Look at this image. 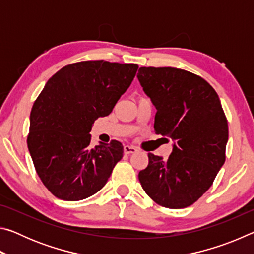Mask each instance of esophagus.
<instances>
[{"mask_svg":"<svg viewBox=\"0 0 254 254\" xmlns=\"http://www.w3.org/2000/svg\"><path fill=\"white\" fill-rule=\"evenodd\" d=\"M123 151H124V153H126V154H130V153L136 152L137 149L135 147H133V145H124Z\"/></svg>","mask_w":254,"mask_h":254,"instance_id":"esophagus-1","label":"esophagus"}]
</instances>
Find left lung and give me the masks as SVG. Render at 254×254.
Masks as SVG:
<instances>
[{"instance_id": "8db88e82", "label": "left lung", "mask_w": 254, "mask_h": 254, "mask_svg": "<svg viewBox=\"0 0 254 254\" xmlns=\"http://www.w3.org/2000/svg\"><path fill=\"white\" fill-rule=\"evenodd\" d=\"M137 79L157 109L156 134L175 141L167 160L148 153L141 186L162 207H188L225 162L229 127L221 101L204 78L179 68L141 67Z\"/></svg>"}]
</instances>
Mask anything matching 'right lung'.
Returning <instances> with one entry per match:
<instances>
[{"mask_svg": "<svg viewBox=\"0 0 254 254\" xmlns=\"http://www.w3.org/2000/svg\"><path fill=\"white\" fill-rule=\"evenodd\" d=\"M135 64L85 60L63 67L32 106L27 143L47 189L64 200L97 192L123 157L117 140L92 149V126L109 115L136 74Z\"/></svg>", "mask_w": 254, "mask_h": 254, "instance_id": "1", "label": "right lung"}]
</instances>
